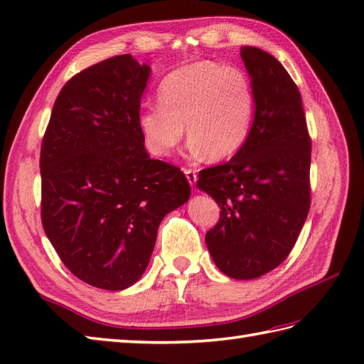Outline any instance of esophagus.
I'll return each mask as SVG.
<instances>
[{
  "label": "esophagus",
  "instance_id": "34e87169",
  "mask_svg": "<svg viewBox=\"0 0 364 364\" xmlns=\"http://www.w3.org/2000/svg\"><path fill=\"white\" fill-rule=\"evenodd\" d=\"M184 175H186L191 186H194V184L197 183V180H198L196 170L194 168H184Z\"/></svg>",
  "mask_w": 364,
  "mask_h": 364
}]
</instances>
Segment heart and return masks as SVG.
<instances>
[{"mask_svg": "<svg viewBox=\"0 0 364 364\" xmlns=\"http://www.w3.org/2000/svg\"><path fill=\"white\" fill-rule=\"evenodd\" d=\"M158 105L137 115L146 150L170 156L186 125L192 153L220 161L236 154L249 137L257 94L242 68L205 59L170 72L158 87Z\"/></svg>", "mask_w": 364, "mask_h": 364, "instance_id": "obj_1", "label": "heart"}]
</instances>
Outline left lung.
<instances>
[{
  "mask_svg": "<svg viewBox=\"0 0 364 364\" xmlns=\"http://www.w3.org/2000/svg\"><path fill=\"white\" fill-rule=\"evenodd\" d=\"M257 106L242 149L225 164L200 170L197 186L220 206L206 245L223 274L252 280L280 266L311 203V139L300 92L278 60L242 46Z\"/></svg>",
  "mask_w": 364,
  "mask_h": 364,
  "instance_id": "left-lung-1",
  "label": "left lung"
}]
</instances>
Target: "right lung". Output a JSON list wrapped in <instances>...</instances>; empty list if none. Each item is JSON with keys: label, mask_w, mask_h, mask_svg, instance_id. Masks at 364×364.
Wrapping results in <instances>:
<instances>
[{"label": "right lung", "mask_w": 364, "mask_h": 364, "mask_svg": "<svg viewBox=\"0 0 364 364\" xmlns=\"http://www.w3.org/2000/svg\"><path fill=\"white\" fill-rule=\"evenodd\" d=\"M149 75L131 54L76 73L42 141L45 233L75 277L106 291L142 277L161 220L191 196L181 170L144 146L137 115Z\"/></svg>", "instance_id": "obj_1"}]
</instances>
